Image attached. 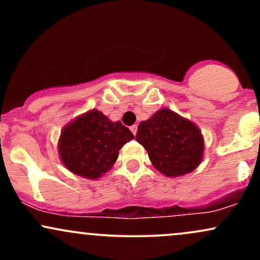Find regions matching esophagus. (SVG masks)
<instances>
[{"mask_svg": "<svg viewBox=\"0 0 260 260\" xmlns=\"http://www.w3.org/2000/svg\"><path fill=\"white\" fill-rule=\"evenodd\" d=\"M137 129H138V126H137V124H133V126L131 127V131H132V133L134 134V136L137 134Z\"/></svg>", "mask_w": 260, "mask_h": 260, "instance_id": "esophagus-1", "label": "esophagus"}]
</instances>
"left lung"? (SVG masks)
<instances>
[{
  "label": "left lung",
  "instance_id": "left-lung-1",
  "mask_svg": "<svg viewBox=\"0 0 260 260\" xmlns=\"http://www.w3.org/2000/svg\"><path fill=\"white\" fill-rule=\"evenodd\" d=\"M136 139L148 151L155 169L169 177L189 174L202 161L201 131L171 110L162 109L140 122Z\"/></svg>",
  "mask_w": 260,
  "mask_h": 260
}]
</instances>
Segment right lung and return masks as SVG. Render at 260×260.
I'll return each mask as SVG.
<instances>
[{"label":"right lung","instance_id":"obj_1","mask_svg":"<svg viewBox=\"0 0 260 260\" xmlns=\"http://www.w3.org/2000/svg\"><path fill=\"white\" fill-rule=\"evenodd\" d=\"M134 138L120 121L92 110L63 128L58 142L62 162L73 174L98 178L111 169L118 150Z\"/></svg>","mask_w":260,"mask_h":260}]
</instances>
